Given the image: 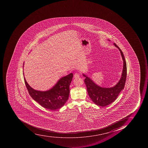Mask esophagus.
Instances as JSON below:
<instances>
[{
  "label": "esophagus",
  "mask_w": 148,
  "mask_h": 148,
  "mask_svg": "<svg viewBox=\"0 0 148 148\" xmlns=\"http://www.w3.org/2000/svg\"><path fill=\"white\" fill-rule=\"evenodd\" d=\"M79 74L78 73H75V75H74V76H73V77L74 78H79Z\"/></svg>",
  "instance_id": "1"
}]
</instances>
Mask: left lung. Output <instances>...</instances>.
<instances>
[{"label":"left lung","instance_id":"8db88e82","mask_svg":"<svg viewBox=\"0 0 148 148\" xmlns=\"http://www.w3.org/2000/svg\"><path fill=\"white\" fill-rule=\"evenodd\" d=\"M114 44L120 51L123 61V69L121 79L116 86L111 88H103L95 84L92 79L86 75H83L86 77L84 82L90 98L96 105L99 106H106L114 102L125 87L127 75L126 63L122 50L116 43H114Z\"/></svg>","mask_w":148,"mask_h":148}]
</instances>
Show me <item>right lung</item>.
I'll return each instance as SVG.
<instances>
[{
    "instance_id": "1",
    "label": "right lung",
    "mask_w": 148,
    "mask_h": 148,
    "mask_svg": "<svg viewBox=\"0 0 148 148\" xmlns=\"http://www.w3.org/2000/svg\"><path fill=\"white\" fill-rule=\"evenodd\" d=\"M73 74L70 73L62 77L56 85L49 91H37L29 86L24 77L25 84L28 92L33 99L41 106L48 109L55 110L64 106L69 99L70 92L69 86Z\"/></svg>"
}]
</instances>
